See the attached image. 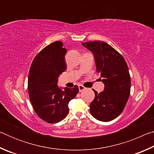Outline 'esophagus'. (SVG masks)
<instances>
[{"instance_id":"obj_1","label":"esophagus","mask_w":154,"mask_h":154,"mask_svg":"<svg viewBox=\"0 0 154 154\" xmlns=\"http://www.w3.org/2000/svg\"><path fill=\"white\" fill-rule=\"evenodd\" d=\"M78 87H79V92H82L83 90H84L85 89V88L84 86H83L82 85H78Z\"/></svg>"}]
</instances>
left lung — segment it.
<instances>
[{
  "instance_id": "1",
  "label": "left lung",
  "mask_w": 154,
  "mask_h": 154,
  "mask_svg": "<svg viewBox=\"0 0 154 154\" xmlns=\"http://www.w3.org/2000/svg\"><path fill=\"white\" fill-rule=\"evenodd\" d=\"M94 54L96 71L105 84L103 92L94 90L95 98L90 105L92 116L101 122H109L121 114L130 93V76L127 64L120 54L100 41L82 43Z\"/></svg>"
}]
</instances>
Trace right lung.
<instances>
[{
	"label": "right lung",
	"mask_w": 154,
	"mask_h": 154,
	"mask_svg": "<svg viewBox=\"0 0 154 154\" xmlns=\"http://www.w3.org/2000/svg\"><path fill=\"white\" fill-rule=\"evenodd\" d=\"M61 41L43 48L34 58L28 79L30 103L36 115L48 123L55 124L67 116L68 105L79 92V88H60L59 75L66 70L64 56L66 49Z\"/></svg>",
	"instance_id": "obj_1"
}]
</instances>
